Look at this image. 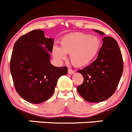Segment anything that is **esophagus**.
I'll return each instance as SVG.
<instances>
[{"label":"esophagus","instance_id":"1","mask_svg":"<svg viewBox=\"0 0 132 132\" xmlns=\"http://www.w3.org/2000/svg\"><path fill=\"white\" fill-rule=\"evenodd\" d=\"M75 72V71H74V70H72L71 69H68V73L70 75H72L74 74Z\"/></svg>","mask_w":132,"mask_h":132}]
</instances>
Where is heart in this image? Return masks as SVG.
<instances>
[{
    "instance_id": "b5f03b06",
    "label": "heart",
    "mask_w": 132,
    "mask_h": 132,
    "mask_svg": "<svg viewBox=\"0 0 132 132\" xmlns=\"http://www.w3.org/2000/svg\"><path fill=\"white\" fill-rule=\"evenodd\" d=\"M61 47L55 46L53 49L54 57L60 61L67 59L71 54L72 65L77 67L90 65L100 52L101 42L97 36L84 32H74L64 36L60 40Z\"/></svg>"
}]
</instances>
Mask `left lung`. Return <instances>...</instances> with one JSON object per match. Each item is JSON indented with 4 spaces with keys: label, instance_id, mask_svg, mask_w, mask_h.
<instances>
[{
    "label": "left lung",
    "instance_id": "left-lung-1",
    "mask_svg": "<svg viewBox=\"0 0 132 132\" xmlns=\"http://www.w3.org/2000/svg\"><path fill=\"white\" fill-rule=\"evenodd\" d=\"M94 31L105 35L102 31ZM122 72V56L118 43L113 38L104 37L96 60L78 71L84 77V82L77 87V91L88 102L105 101L114 93Z\"/></svg>",
    "mask_w": 132,
    "mask_h": 132
}]
</instances>
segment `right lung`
I'll use <instances>...</instances> for the list:
<instances>
[{
  "label": "right lung",
  "instance_id": "add662e5",
  "mask_svg": "<svg viewBox=\"0 0 132 132\" xmlns=\"http://www.w3.org/2000/svg\"><path fill=\"white\" fill-rule=\"evenodd\" d=\"M54 42L39 29L30 31L15 42L10 72L15 90L28 102L38 104L48 100L54 94L58 78L67 73L65 66L50 63Z\"/></svg>",
  "mask_w": 132,
  "mask_h": 132
}]
</instances>
